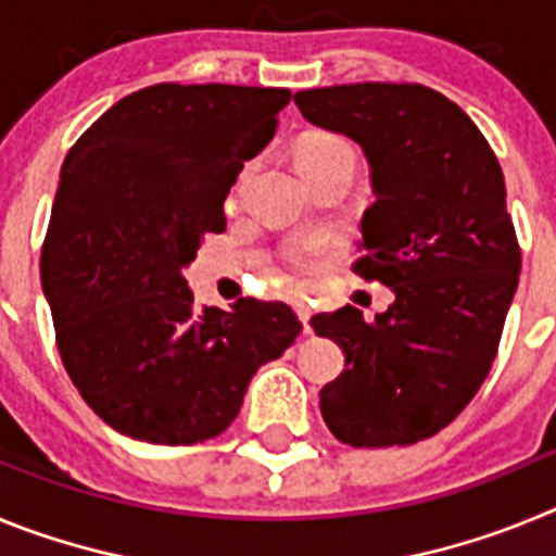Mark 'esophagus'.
<instances>
[{
  "label": "esophagus",
  "mask_w": 556,
  "mask_h": 556,
  "mask_svg": "<svg viewBox=\"0 0 556 556\" xmlns=\"http://www.w3.org/2000/svg\"><path fill=\"white\" fill-rule=\"evenodd\" d=\"M292 306H294V312H298V317H301L303 331H306V333L312 331V326H308V320H312V306H308L306 298H303V294H301V298H294Z\"/></svg>",
  "instance_id": "34e87169"
}]
</instances>
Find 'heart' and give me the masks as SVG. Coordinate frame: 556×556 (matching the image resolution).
<instances>
[{
	"mask_svg": "<svg viewBox=\"0 0 556 556\" xmlns=\"http://www.w3.org/2000/svg\"><path fill=\"white\" fill-rule=\"evenodd\" d=\"M298 164H301L303 172L331 164H353V150L345 139L331 136V132H312L298 147ZM289 258L294 264H301V267H312L317 262V244L306 242V239L292 242L289 244Z\"/></svg>",
	"mask_w": 556,
	"mask_h": 556,
	"instance_id": "1",
	"label": "heart"
}]
</instances>
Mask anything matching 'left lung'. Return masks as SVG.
I'll return each instance as SVG.
<instances>
[{
	"mask_svg": "<svg viewBox=\"0 0 556 556\" xmlns=\"http://www.w3.org/2000/svg\"><path fill=\"white\" fill-rule=\"evenodd\" d=\"M294 105L365 152L376 203L356 273L395 294L372 323L353 306L312 317L345 353L320 390L323 420L356 448L412 445L445 429L493 367L520 273L504 172L468 113L426 86L312 88Z\"/></svg>",
	"mask_w": 556,
	"mask_h": 556,
	"instance_id": "8db88e82",
	"label": "left lung"
}]
</instances>
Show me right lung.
<instances>
[{
  "instance_id": "1",
  "label": "right lung",
  "mask_w": 556,
  "mask_h": 556,
  "mask_svg": "<svg viewBox=\"0 0 556 556\" xmlns=\"http://www.w3.org/2000/svg\"><path fill=\"white\" fill-rule=\"evenodd\" d=\"M287 88L159 83L108 108L61 166L41 287L68 378L111 429L194 445L301 333L287 303L198 308L184 269L275 136Z\"/></svg>"
}]
</instances>
